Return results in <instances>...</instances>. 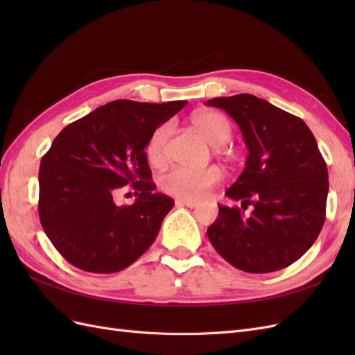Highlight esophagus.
Listing matches in <instances>:
<instances>
[{"label":"esophagus","instance_id":"1","mask_svg":"<svg viewBox=\"0 0 355 355\" xmlns=\"http://www.w3.org/2000/svg\"><path fill=\"white\" fill-rule=\"evenodd\" d=\"M178 206H187L189 209H197L200 206L198 201H194V200H185V198H180L176 201Z\"/></svg>","mask_w":355,"mask_h":355}]
</instances>
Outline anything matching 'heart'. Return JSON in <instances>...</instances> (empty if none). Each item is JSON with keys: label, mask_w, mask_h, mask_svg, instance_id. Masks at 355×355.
Segmentation results:
<instances>
[{"label": "heart", "mask_w": 355, "mask_h": 355, "mask_svg": "<svg viewBox=\"0 0 355 355\" xmlns=\"http://www.w3.org/2000/svg\"><path fill=\"white\" fill-rule=\"evenodd\" d=\"M192 121L213 146H223L232 136V125L228 118L220 112L202 111L196 114ZM173 133L175 123L166 121L159 124L149 136L145 154L154 167H163L168 161L170 141ZM220 180L222 171L219 167L189 168L178 166L161 176L159 185L170 196L185 200H200L206 197Z\"/></svg>", "instance_id": "b5f03b06"}]
</instances>
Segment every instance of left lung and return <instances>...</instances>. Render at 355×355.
I'll list each match as a JSON object with an SVG mask.
<instances>
[{
  "label": "left lung",
  "instance_id": "left-lung-1",
  "mask_svg": "<svg viewBox=\"0 0 355 355\" xmlns=\"http://www.w3.org/2000/svg\"><path fill=\"white\" fill-rule=\"evenodd\" d=\"M206 105L234 118L249 149L243 173L225 192L241 209L219 206L209 240L241 271L283 270L314 244L326 219L329 175L315 137L299 116L253 94Z\"/></svg>",
  "mask_w": 355,
  "mask_h": 355
}]
</instances>
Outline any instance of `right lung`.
Listing matches in <instances>:
<instances>
[{
  "instance_id": "obj_1",
  "label": "right lung",
  "mask_w": 355,
  "mask_h": 355,
  "mask_svg": "<svg viewBox=\"0 0 355 355\" xmlns=\"http://www.w3.org/2000/svg\"><path fill=\"white\" fill-rule=\"evenodd\" d=\"M185 105L114 101L56 136L41 158L38 213L69 263L87 272H118L151 247L175 201L154 191L145 148L155 128ZM127 184L137 200L116 207L114 197Z\"/></svg>"
}]
</instances>
